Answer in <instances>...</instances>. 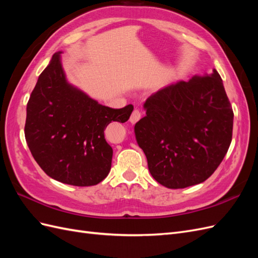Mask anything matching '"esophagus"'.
I'll return each instance as SVG.
<instances>
[{"label":"esophagus","mask_w":258,"mask_h":258,"mask_svg":"<svg viewBox=\"0 0 258 258\" xmlns=\"http://www.w3.org/2000/svg\"><path fill=\"white\" fill-rule=\"evenodd\" d=\"M141 116H142L141 111H140L139 108H135L134 112H132V114L130 116V119L129 120H130L131 123H136L140 118H141Z\"/></svg>","instance_id":"obj_1"}]
</instances>
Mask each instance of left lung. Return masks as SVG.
<instances>
[{
  "mask_svg": "<svg viewBox=\"0 0 258 258\" xmlns=\"http://www.w3.org/2000/svg\"><path fill=\"white\" fill-rule=\"evenodd\" d=\"M144 107L146 116L136 123L135 134L156 181L177 189L214 173L231 143L233 123L216 70L153 93Z\"/></svg>",
  "mask_w": 258,
  "mask_h": 258,
  "instance_id": "8db88e82",
  "label": "left lung"
}]
</instances>
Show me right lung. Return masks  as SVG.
Here are the masks:
<instances>
[{
	"label": "right lung",
	"instance_id": "1",
	"mask_svg": "<svg viewBox=\"0 0 258 258\" xmlns=\"http://www.w3.org/2000/svg\"><path fill=\"white\" fill-rule=\"evenodd\" d=\"M132 111V104L116 110L101 105L69 85L57 52L28 101L26 141L51 178L81 187L97 185L112 165L113 150L104 130L112 121H127Z\"/></svg>",
	"mask_w": 258,
	"mask_h": 258
}]
</instances>
